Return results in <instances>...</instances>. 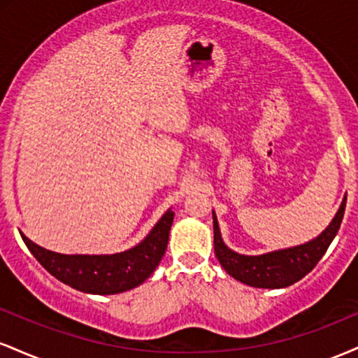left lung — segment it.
<instances>
[{"mask_svg":"<svg viewBox=\"0 0 358 358\" xmlns=\"http://www.w3.org/2000/svg\"><path fill=\"white\" fill-rule=\"evenodd\" d=\"M345 203H347V195H345L335 219L316 239L306 242L303 245H296V248L274 250V252L262 254V256H242V254H237L229 249L222 241L217 217L213 213V248H215V256L219 259L222 268L227 271L232 278H236L237 281L244 282V285L254 287H269V289L294 285L299 279L305 278L318 264L323 254L327 252L328 245L331 244L336 232H338L340 224H342Z\"/></svg>","mask_w":358,"mask_h":358,"instance_id":"8db88e82","label":"left lung"}]
</instances>
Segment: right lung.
I'll return each mask as SVG.
<instances>
[{"instance_id": "obj_1", "label": "right lung", "mask_w": 358, "mask_h": 358, "mask_svg": "<svg viewBox=\"0 0 358 358\" xmlns=\"http://www.w3.org/2000/svg\"><path fill=\"white\" fill-rule=\"evenodd\" d=\"M175 213L168 210L136 248L110 256H65L47 250L22 234L36 261L52 276L73 289L92 294H116L133 289L153 274L168 245Z\"/></svg>"}]
</instances>
